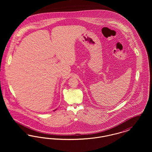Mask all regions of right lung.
<instances>
[{"label":"right lung","mask_w":152,"mask_h":152,"mask_svg":"<svg viewBox=\"0 0 152 152\" xmlns=\"http://www.w3.org/2000/svg\"><path fill=\"white\" fill-rule=\"evenodd\" d=\"M56 109H55V110H53V111H55V110H56Z\"/></svg>","instance_id":"add662e5"}]
</instances>
